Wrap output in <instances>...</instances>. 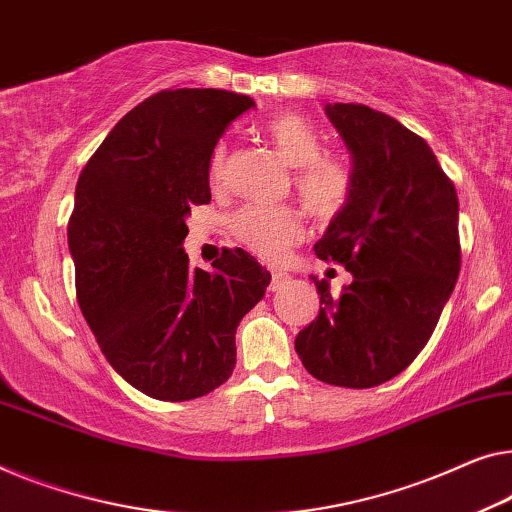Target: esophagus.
<instances>
[{"mask_svg": "<svg viewBox=\"0 0 512 512\" xmlns=\"http://www.w3.org/2000/svg\"><path fill=\"white\" fill-rule=\"evenodd\" d=\"M289 282V276L287 273H282V271H273V276H271V285H269V289L271 292H280L282 287H285Z\"/></svg>", "mask_w": 512, "mask_h": 512, "instance_id": "esophagus-1", "label": "esophagus"}]
</instances>
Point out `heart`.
<instances>
[{
    "mask_svg": "<svg viewBox=\"0 0 512 512\" xmlns=\"http://www.w3.org/2000/svg\"><path fill=\"white\" fill-rule=\"evenodd\" d=\"M280 158L294 170V188L303 207L319 220H331L352 197V172L338 156L322 154V140L299 114H280L264 128ZM227 149H213L209 179L218 183L225 174ZM232 230L243 246L266 262H280L289 246L303 234L301 213L292 207H246L236 213Z\"/></svg>",
    "mask_w": 512,
    "mask_h": 512,
    "instance_id": "1",
    "label": "heart"
}]
</instances>
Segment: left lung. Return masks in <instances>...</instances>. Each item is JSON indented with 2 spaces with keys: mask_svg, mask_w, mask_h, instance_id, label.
I'll use <instances>...</instances> for the list:
<instances>
[{
  "mask_svg": "<svg viewBox=\"0 0 512 512\" xmlns=\"http://www.w3.org/2000/svg\"><path fill=\"white\" fill-rule=\"evenodd\" d=\"M352 154V197L315 253L352 273L331 296L315 280L319 315L294 340L312 377L372 388L421 354L460 276L457 193L423 137L368 105L329 103Z\"/></svg>",
  "mask_w": 512,
  "mask_h": 512,
  "instance_id": "1",
  "label": "left lung"
}]
</instances>
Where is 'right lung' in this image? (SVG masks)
I'll use <instances>...</instances> for the list:
<instances>
[{"label": "right lung", "mask_w": 512, "mask_h": 512, "mask_svg": "<svg viewBox=\"0 0 512 512\" xmlns=\"http://www.w3.org/2000/svg\"><path fill=\"white\" fill-rule=\"evenodd\" d=\"M250 96L165 89L126 114L75 186L68 248L82 315L108 363L154 400L202 398L230 379L236 326L271 273L246 250L190 269V207L211 202L209 160Z\"/></svg>", "instance_id": "add662e5"}]
</instances>
